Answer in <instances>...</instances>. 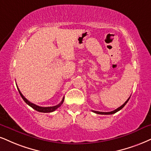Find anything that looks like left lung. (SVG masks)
Returning a JSON list of instances; mask_svg holds the SVG:
<instances>
[{"instance_id": "1", "label": "left lung", "mask_w": 151, "mask_h": 151, "mask_svg": "<svg viewBox=\"0 0 151 151\" xmlns=\"http://www.w3.org/2000/svg\"><path fill=\"white\" fill-rule=\"evenodd\" d=\"M130 96L129 97V99H128L127 100V101H126L123 104H122V106H121L118 108V109H117L114 110V111H111V112H99V111H92V112H94V113H97V114H101V115H111V114H113V113H115L118 112V111H120V110L122 109V108H123L124 106L126 105V104L127 103L128 101H129V99H130Z\"/></svg>"}]
</instances>
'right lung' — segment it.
<instances>
[{"instance_id": "1", "label": "right lung", "mask_w": 151, "mask_h": 151, "mask_svg": "<svg viewBox=\"0 0 151 151\" xmlns=\"http://www.w3.org/2000/svg\"><path fill=\"white\" fill-rule=\"evenodd\" d=\"M17 89H18L20 95H21L22 98L23 99L24 101H25L26 103L28 104V105L30 106L31 108H33V109L36 110V111H38V112H41V113H51V112H53V111H55L56 109H57L59 107H60L61 105L63 104V102H64V98L62 99V100H61V101L60 102V103H59L58 105H57V106H50V107H41V106H37V105H36V104L31 103V102H30L29 101H28L27 99H26L23 96V94H22L21 92H20V90H19L18 87H17Z\"/></svg>"}]
</instances>
